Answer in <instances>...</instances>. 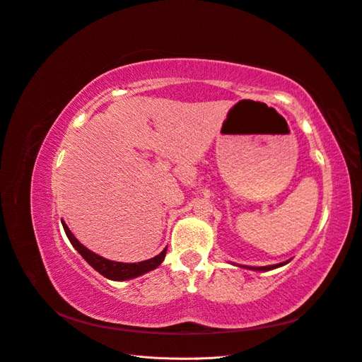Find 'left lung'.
Segmentation results:
<instances>
[{"label": "left lung", "instance_id": "8db88e82", "mask_svg": "<svg viewBox=\"0 0 362 362\" xmlns=\"http://www.w3.org/2000/svg\"><path fill=\"white\" fill-rule=\"evenodd\" d=\"M286 263L288 262H283V263H278V264H271V266H260V267H254V266H240V267H245V269H251V271H272V269H276V267L279 266H284Z\"/></svg>", "mask_w": 362, "mask_h": 362}]
</instances>
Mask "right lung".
<instances>
[{"mask_svg": "<svg viewBox=\"0 0 362 362\" xmlns=\"http://www.w3.org/2000/svg\"><path fill=\"white\" fill-rule=\"evenodd\" d=\"M63 228L66 231V235L71 240V243L74 245V248L83 255L84 260L95 269L103 275L105 278L112 279V281H124V279H131V278H136L139 275H143L146 272H150L156 269V267L164 262L165 254H167V248L162 251L160 254H158L156 257L148 259L144 262H138V263H120V262H112V260H107L100 257V255L95 254L93 251H90L88 248H86L83 243H81L74 235L72 231L69 230V227L66 226L64 221H62Z\"/></svg>", "mask_w": 362, "mask_h": 362, "instance_id": "1", "label": "right lung"}]
</instances>
